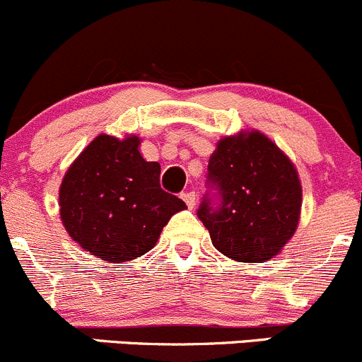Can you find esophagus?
I'll return each mask as SVG.
<instances>
[{
  "mask_svg": "<svg viewBox=\"0 0 362 362\" xmlns=\"http://www.w3.org/2000/svg\"><path fill=\"white\" fill-rule=\"evenodd\" d=\"M182 199H184L185 204H187L189 208H194V203H196L194 192H184V194H182Z\"/></svg>",
  "mask_w": 362,
  "mask_h": 362,
  "instance_id": "1",
  "label": "esophagus"
}]
</instances>
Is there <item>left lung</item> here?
I'll return each mask as SVG.
<instances>
[{
    "label": "left lung",
    "mask_w": 362,
    "mask_h": 362,
    "mask_svg": "<svg viewBox=\"0 0 362 362\" xmlns=\"http://www.w3.org/2000/svg\"><path fill=\"white\" fill-rule=\"evenodd\" d=\"M208 178L221 203L204 199L198 210L214 247L238 262H266L279 255L299 224L303 189L294 163L257 129L217 141Z\"/></svg>",
    "instance_id": "8db88e82"
}]
</instances>
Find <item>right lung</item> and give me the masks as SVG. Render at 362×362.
<instances>
[{
	"label": "right lung",
	"mask_w": 362,
	"mask_h": 362,
	"mask_svg": "<svg viewBox=\"0 0 362 362\" xmlns=\"http://www.w3.org/2000/svg\"><path fill=\"white\" fill-rule=\"evenodd\" d=\"M136 134H98L64 173L59 215L75 243L103 261H133L158 243L185 203L160 189L159 163L140 154Z\"/></svg>",
	"instance_id": "right-lung-1"
}]
</instances>
